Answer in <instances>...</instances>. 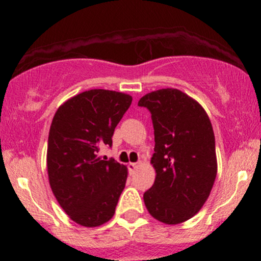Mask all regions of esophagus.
I'll return each instance as SVG.
<instances>
[{
	"label": "esophagus",
	"mask_w": 261,
	"mask_h": 261,
	"mask_svg": "<svg viewBox=\"0 0 261 261\" xmlns=\"http://www.w3.org/2000/svg\"><path fill=\"white\" fill-rule=\"evenodd\" d=\"M140 164H141V162H139V163H128V169H130L131 172H135V170L139 168Z\"/></svg>",
	"instance_id": "34e87169"
}]
</instances>
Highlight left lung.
Instances as JSON below:
<instances>
[{"instance_id": "8db88e82", "label": "left lung", "mask_w": 261, "mask_h": 261, "mask_svg": "<svg viewBox=\"0 0 261 261\" xmlns=\"http://www.w3.org/2000/svg\"><path fill=\"white\" fill-rule=\"evenodd\" d=\"M140 107L151 113L155 180L143 194L149 215L166 224L190 220L201 210L217 174L211 121L195 99L175 88L147 93Z\"/></svg>"}]
</instances>
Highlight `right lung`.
Segmentation results:
<instances>
[{"label": "right lung", "mask_w": 261, "mask_h": 261, "mask_svg": "<svg viewBox=\"0 0 261 261\" xmlns=\"http://www.w3.org/2000/svg\"><path fill=\"white\" fill-rule=\"evenodd\" d=\"M133 97L121 92L91 89L60 106L47 141V175L62 210L85 227L108 222L125 188L127 168L101 160V146L112 147L113 134Z\"/></svg>", "instance_id": "right-lung-1"}]
</instances>
